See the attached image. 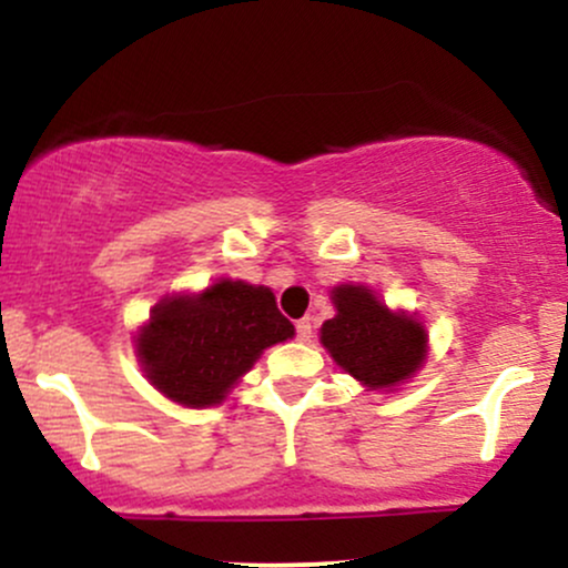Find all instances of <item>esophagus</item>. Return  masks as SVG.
Listing matches in <instances>:
<instances>
[{"label":"esophagus","mask_w":568,"mask_h":568,"mask_svg":"<svg viewBox=\"0 0 568 568\" xmlns=\"http://www.w3.org/2000/svg\"><path fill=\"white\" fill-rule=\"evenodd\" d=\"M296 336H298V342H310V338H312V321H310V317H302V321H296Z\"/></svg>","instance_id":"1"}]
</instances>
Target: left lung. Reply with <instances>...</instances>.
<instances>
[{"instance_id":"8db88e82","label":"left lung","mask_w":568,"mask_h":568,"mask_svg":"<svg viewBox=\"0 0 568 568\" xmlns=\"http://www.w3.org/2000/svg\"><path fill=\"white\" fill-rule=\"evenodd\" d=\"M336 317L323 323L321 342L331 357L371 389L410 379L425 361V325L395 315L363 285L334 288Z\"/></svg>"}]
</instances>
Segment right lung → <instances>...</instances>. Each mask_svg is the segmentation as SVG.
<instances>
[{
  "instance_id": "add662e5",
  "label": "right lung",
  "mask_w": 568,
  "mask_h": 568,
  "mask_svg": "<svg viewBox=\"0 0 568 568\" xmlns=\"http://www.w3.org/2000/svg\"><path fill=\"white\" fill-rule=\"evenodd\" d=\"M293 336L264 285L219 280L200 296L162 298L139 334L141 366L181 406H216L262 349Z\"/></svg>"
}]
</instances>
